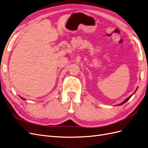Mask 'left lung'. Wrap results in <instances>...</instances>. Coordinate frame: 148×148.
I'll return each instance as SVG.
<instances>
[{
  "label": "left lung",
  "instance_id": "1",
  "mask_svg": "<svg viewBox=\"0 0 148 148\" xmlns=\"http://www.w3.org/2000/svg\"><path fill=\"white\" fill-rule=\"evenodd\" d=\"M137 89H138V88H136V90H135V92H133V93L132 94V95H131L130 96H129V97H128V98H127V99H125V101H124L123 102H122V103H120V104H119L118 106H120V105H122V104H124V103H125V102H127V101H128V100L130 99V97H132V96H133V95H134V94H135V93L136 92V90H137Z\"/></svg>",
  "mask_w": 148,
  "mask_h": 148
}]
</instances>
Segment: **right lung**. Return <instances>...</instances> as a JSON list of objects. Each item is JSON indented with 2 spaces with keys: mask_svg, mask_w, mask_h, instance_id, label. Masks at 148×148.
I'll list each match as a JSON object with an SVG mask.
<instances>
[{
  "mask_svg": "<svg viewBox=\"0 0 148 148\" xmlns=\"http://www.w3.org/2000/svg\"><path fill=\"white\" fill-rule=\"evenodd\" d=\"M20 97H21V99H23V100H26V99H24V98H23V97H21V96H20Z\"/></svg>",
  "mask_w": 148,
  "mask_h": 148,
  "instance_id": "right-lung-1",
  "label": "right lung"
}]
</instances>
